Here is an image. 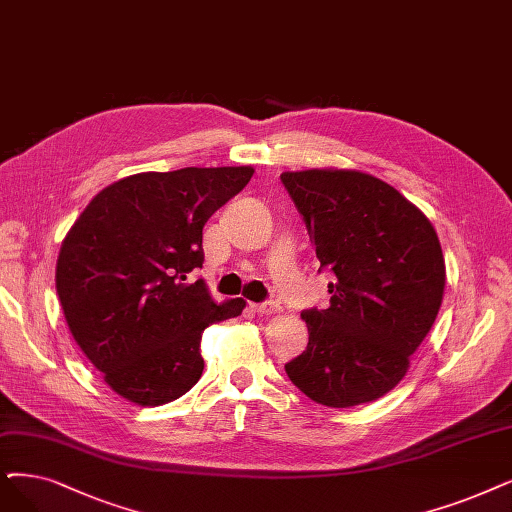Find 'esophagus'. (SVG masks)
<instances>
[{
  "label": "esophagus",
  "instance_id": "obj_1",
  "mask_svg": "<svg viewBox=\"0 0 512 512\" xmlns=\"http://www.w3.org/2000/svg\"><path fill=\"white\" fill-rule=\"evenodd\" d=\"M252 311L258 313V315H273L279 311V304L273 302V300H267V302H260V304H252Z\"/></svg>",
  "mask_w": 512,
  "mask_h": 512
}]
</instances>
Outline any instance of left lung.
I'll return each mask as SVG.
<instances>
[{
	"label": "left lung",
	"mask_w": 512,
	"mask_h": 512,
	"mask_svg": "<svg viewBox=\"0 0 512 512\" xmlns=\"http://www.w3.org/2000/svg\"><path fill=\"white\" fill-rule=\"evenodd\" d=\"M319 271L327 309H306V351L285 363L294 386L327 407L370 403L395 388L431 332L445 288L439 237L414 203L355 170L283 172Z\"/></svg>",
	"instance_id": "8db88e82"
}]
</instances>
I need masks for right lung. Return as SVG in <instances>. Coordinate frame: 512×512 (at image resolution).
Here are the masks:
<instances>
[{"label":"right lung","instance_id":"obj_1","mask_svg":"<svg viewBox=\"0 0 512 512\" xmlns=\"http://www.w3.org/2000/svg\"><path fill=\"white\" fill-rule=\"evenodd\" d=\"M254 168L142 172L102 189L67 233L56 292L69 330L117 395L155 407L197 384L201 334L241 315V298L216 304L203 264V224Z\"/></svg>","mask_w":512,"mask_h":512}]
</instances>
